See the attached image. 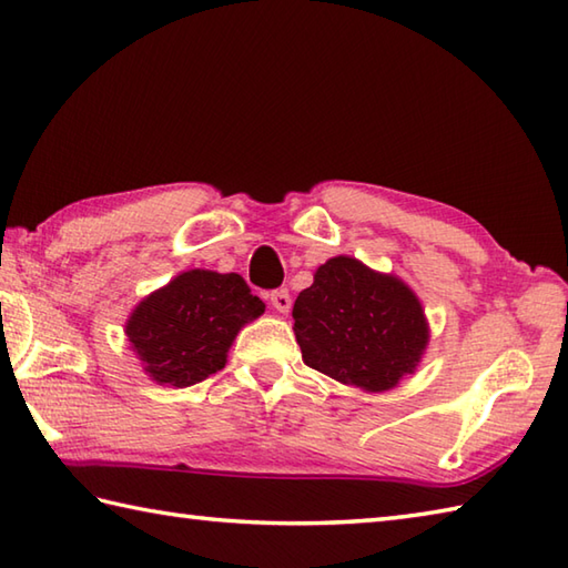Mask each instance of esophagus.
I'll use <instances>...</instances> for the list:
<instances>
[{"label": "esophagus", "instance_id": "obj_1", "mask_svg": "<svg viewBox=\"0 0 568 568\" xmlns=\"http://www.w3.org/2000/svg\"><path fill=\"white\" fill-rule=\"evenodd\" d=\"M270 301H272V306L280 311V314H286V311L292 308V296H288L286 288H276V292L270 294Z\"/></svg>", "mask_w": 568, "mask_h": 568}]
</instances>
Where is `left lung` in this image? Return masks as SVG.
Instances as JSON below:
<instances>
[{
    "label": "left lung",
    "instance_id": "left-lung-1",
    "mask_svg": "<svg viewBox=\"0 0 568 568\" xmlns=\"http://www.w3.org/2000/svg\"><path fill=\"white\" fill-rule=\"evenodd\" d=\"M292 316L304 363L367 392L395 387L429 343L412 288L353 257L321 264L314 284L296 296Z\"/></svg>",
    "mask_w": 568,
    "mask_h": 568
}]
</instances>
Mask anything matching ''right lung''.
<instances>
[{
    "label": "right lung",
    "instance_id": "1",
    "mask_svg": "<svg viewBox=\"0 0 568 568\" xmlns=\"http://www.w3.org/2000/svg\"><path fill=\"white\" fill-rule=\"evenodd\" d=\"M262 314L240 274L191 270L134 308L126 338L159 385L191 387L225 367L237 331Z\"/></svg>",
    "mask_w": 568,
    "mask_h": 568
}]
</instances>
